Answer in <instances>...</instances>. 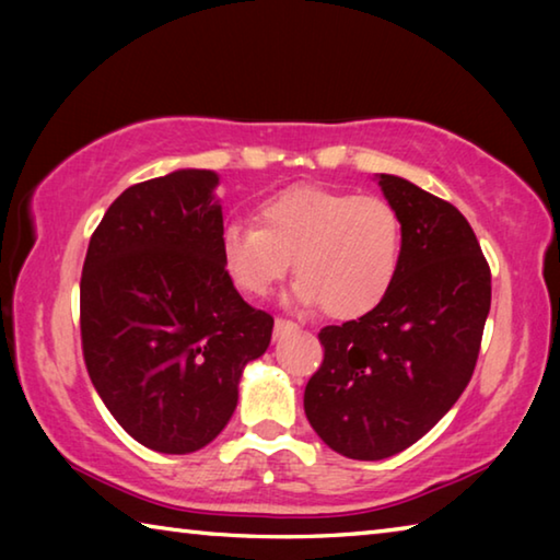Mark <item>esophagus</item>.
Returning a JSON list of instances; mask_svg holds the SVG:
<instances>
[{
	"mask_svg": "<svg viewBox=\"0 0 560 560\" xmlns=\"http://www.w3.org/2000/svg\"><path fill=\"white\" fill-rule=\"evenodd\" d=\"M299 326L293 324V320H289V318H277L273 320V334H277V338L279 336H283V334H291V330H296Z\"/></svg>",
	"mask_w": 560,
	"mask_h": 560,
	"instance_id": "1",
	"label": "esophagus"
}]
</instances>
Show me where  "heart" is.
<instances>
[{"mask_svg": "<svg viewBox=\"0 0 560 560\" xmlns=\"http://www.w3.org/2000/svg\"><path fill=\"white\" fill-rule=\"evenodd\" d=\"M402 252V217L390 202L316 185L283 189L259 205L257 224L226 222L220 232L236 289L267 296L293 259V299L340 320L365 316L390 293Z\"/></svg>", "mask_w": 560, "mask_h": 560, "instance_id": "1", "label": "heart"}]
</instances>
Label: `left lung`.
Returning a JSON list of instances; mask_svg holds the SVG:
<instances>
[{"label": "left lung", "instance_id": "1", "mask_svg": "<svg viewBox=\"0 0 560 560\" xmlns=\"http://www.w3.org/2000/svg\"><path fill=\"white\" fill-rule=\"evenodd\" d=\"M383 195L402 217L405 252L373 311L320 328L324 363L303 410L330 450L385 459L438 424L469 385L491 306V271L457 207L395 175Z\"/></svg>", "mask_w": 560, "mask_h": 560}]
</instances>
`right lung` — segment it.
<instances>
[{"label": "right lung", "mask_w": 560, "mask_h": 560, "mask_svg": "<svg viewBox=\"0 0 560 560\" xmlns=\"http://www.w3.org/2000/svg\"><path fill=\"white\" fill-rule=\"evenodd\" d=\"M212 170L128 187L93 232L81 273V348L103 405L163 454L224 430L242 368L269 348L273 318L252 308L220 259Z\"/></svg>", "instance_id": "right-lung-1"}]
</instances>
